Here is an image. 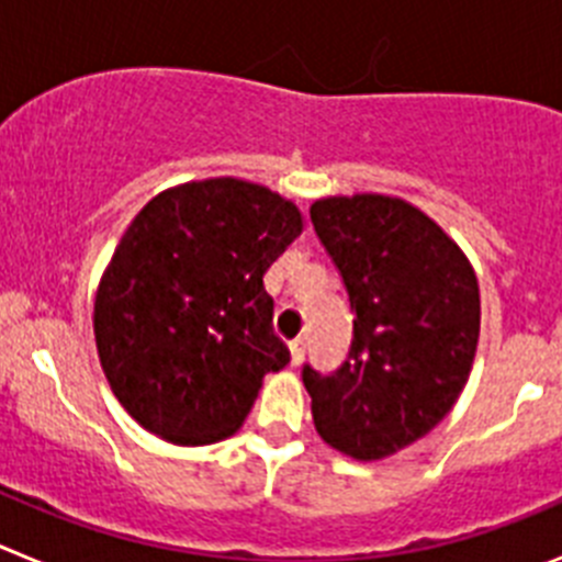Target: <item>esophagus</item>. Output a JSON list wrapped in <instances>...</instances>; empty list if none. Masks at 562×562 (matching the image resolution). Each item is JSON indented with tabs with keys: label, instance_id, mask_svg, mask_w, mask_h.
<instances>
[{
	"label": "esophagus",
	"instance_id": "1",
	"mask_svg": "<svg viewBox=\"0 0 562 562\" xmlns=\"http://www.w3.org/2000/svg\"><path fill=\"white\" fill-rule=\"evenodd\" d=\"M304 351H306V340H304V337H295V340L290 342V357H292V366H297V362L304 360Z\"/></svg>",
	"mask_w": 562,
	"mask_h": 562
}]
</instances>
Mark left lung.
<instances>
[{
	"instance_id": "8db88e82",
	"label": "left lung",
	"mask_w": 562,
	"mask_h": 562,
	"mask_svg": "<svg viewBox=\"0 0 562 562\" xmlns=\"http://www.w3.org/2000/svg\"><path fill=\"white\" fill-rule=\"evenodd\" d=\"M349 292V360L310 366L317 436L357 461H380L439 425L464 391L481 331L470 258L428 213L385 193L324 196L310 207Z\"/></svg>"
}]
</instances>
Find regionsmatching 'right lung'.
Returning <instances> with one entry per match:
<instances>
[{
  "instance_id": "right-lung-1",
  "label": "right lung",
  "mask_w": 562,
  "mask_h": 562,
  "mask_svg": "<svg viewBox=\"0 0 562 562\" xmlns=\"http://www.w3.org/2000/svg\"><path fill=\"white\" fill-rule=\"evenodd\" d=\"M301 231L295 202L236 177L182 182L143 205L92 312L109 389L140 428L200 448L245 425L265 374L290 362L265 272Z\"/></svg>"
}]
</instances>
